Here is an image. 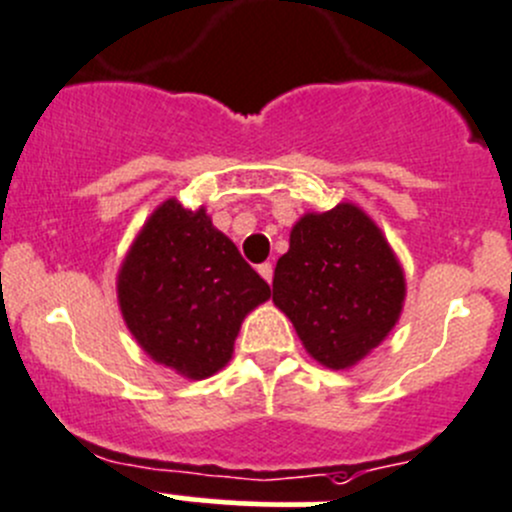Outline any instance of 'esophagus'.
<instances>
[{
    "label": "esophagus",
    "instance_id": "esophagus-1",
    "mask_svg": "<svg viewBox=\"0 0 512 512\" xmlns=\"http://www.w3.org/2000/svg\"><path fill=\"white\" fill-rule=\"evenodd\" d=\"M258 273H261V278L266 283L273 281V266H271V263H261V266H258Z\"/></svg>",
    "mask_w": 512,
    "mask_h": 512
}]
</instances>
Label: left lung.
<instances>
[{
  "instance_id": "1",
  "label": "left lung",
  "mask_w": 512,
  "mask_h": 512,
  "mask_svg": "<svg viewBox=\"0 0 512 512\" xmlns=\"http://www.w3.org/2000/svg\"><path fill=\"white\" fill-rule=\"evenodd\" d=\"M406 281L378 226L353 204L306 214L273 271V303L318 363L348 368L388 336Z\"/></svg>"
}]
</instances>
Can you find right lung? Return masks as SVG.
I'll list each match as a JSON object with an SVG mask.
<instances>
[{"label": "right lung", "mask_w": 512, "mask_h": 512, "mask_svg": "<svg viewBox=\"0 0 512 512\" xmlns=\"http://www.w3.org/2000/svg\"><path fill=\"white\" fill-rule=\"evenodd\" d=\"M271 296L204 209L169 199L151 214L119 273V303L136 341L161 366L209 378L229 363L241 321Z\"/></svg>", "instance_id": "right-lung-1"}]
</instances>
